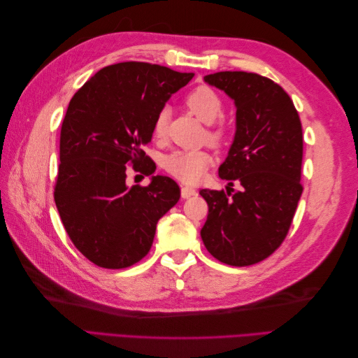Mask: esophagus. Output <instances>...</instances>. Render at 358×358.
<instances>
[{
  "instance_id": "esophagus-1",
  "label": "esophagus",
  "mask_w": 358,
  "mask_h": 358,
  "mask_svg": "<svg viewBox=\"0 0 358 358\" xmlns=\"http://www.w3.org/2000/svg\"><path fill=\"white\" fill-rule=\"evenodd\" d=\"M196 194H197V191L191 187H182V189H180L182 199H189L192 196H196Z\"/></svg>"
}]
</instances>
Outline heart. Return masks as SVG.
Here are the masks:
<instances>
[{"instance_id":"heart-1","label":"heart","mask_w":358,"mask_h":358,"mask_svg":"<svg viewBox=\"0 0 358 358\" xmlns=\"http://www.w3.org/2000/svg\"><path fill=\"white\" fill-rule=\"evenodd\" d=\"M185 104L192 115H196L200 121L206 125H213L218 119H221L224 113V104L221 96L216 94L209 86H199L188 94ZM170 117V110L167 107L157 113L154 119V136L161 138L167 133V124ZM208 137L213 143H221L224 138V133L221 129H210ZM212 164V157L206 152V150H173L171 154L166 155L162 159V167L171 176L176 179L187 182V183H196L203 176L208 167Z\"/></svg>"}]
</instances>
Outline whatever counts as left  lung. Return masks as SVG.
<instances>
[{"label": "left lung", "instance_id": "obj_1", "mask_svg": "<svg viewBox=\"0 0 358 358\" xmlns=\"http://www.w3.org/2000/svg\"><path fill=\"white\" fill-rule=\"evenodd\" d=\"M204 82L236 106V133L218 169L241 191L201 189L209 215L200 231L206 249L221 263L251 266L284 242L301 196L303 134L300 117L278 83L246 71H220Z\"/></svg>", "mask_w": 358, "mask_h": 358}]
</instances>
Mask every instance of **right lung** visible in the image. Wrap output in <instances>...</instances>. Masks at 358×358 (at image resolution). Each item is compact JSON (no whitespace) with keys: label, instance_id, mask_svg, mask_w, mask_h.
<instances>
[{"label":"right lung","instance_id":"right-lung-1","mask_svg":"<svg viewBox=\"0 0 358 358\" xmlns=\"http://www.w3.org/2000/svg\"><path fill=\"white\" fill-rule=\"evenodd\" d=\"M194 78L148 62H119L96 71L74 94L64 117L55 203L74 246L104 268H125L152 246L157 224L179 201L178 183L152 176L127 185V166L152 175L143 146L154 119Z\"/></svg>","mask_w":358,"mask_h":358}]
</instances>
